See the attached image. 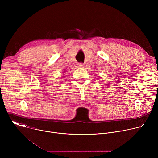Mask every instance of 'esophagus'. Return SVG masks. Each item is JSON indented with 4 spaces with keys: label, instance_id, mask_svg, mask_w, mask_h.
Wrapping results in <instances>:
<instances>
[{
    "label": "esophagus",
    "instance_id": "34e87169",
    "mask_svg": "<svg viewBox=\"0 0 158 158\" xmlns=\"http://www.w3.org/2000/svg\"><path fill=\"white\" fill-rule=\"evenodd\" d=\"M77 65H78V67H84V65H85V64H83V63H78V64H77Z\"/></svg>",
    "mask_w": 158,
    "mask_h": 158
}]
</instances>
